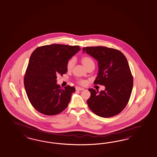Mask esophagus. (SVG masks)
I'll return each instance as SVG.
<instances>
[{"label":"esophagus","instance_id":"1","mask_svg":"<svg viewBox=\"0 0 157 157\" xmlns=\"http://www.w3.org/2000/svg\"><path fill=\"white\" fill-rule=\"evenodd\" d=\"M85 89H83V88H82V87H76V90H80V91H82V90H83Z\"/></svg>","mask_w":157,"mask_h":157}]
</instances>
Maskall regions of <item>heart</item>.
<instances>
[{
  "instance_id": "1",
  "label": "heart",
  "mask_w": 157,
  "mask_h": 157,
  "mask_svg": "<svg viewBox=\"0 0 157 157\" xmlns=\"http://www.w3.org/2000/svg\"><path fill=\"white\" fill-rule=\"evenodd\" d=\"M81 61L83 64L85 65L87 68H89L91 66H94V61L93 60L91 57H90L89 56L83 57L82 58ZM75 59L74 57H72V58H71V59H69L68 61L67 62V68L68 70H71L73 68L74 65L75 64ZM78 83L81 85H84L86 83V82L84 80H80V81H78Z\"/></svg>"
}]
</instances>
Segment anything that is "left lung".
<instances>
[{
    "label": "left lung",
    "instance_id": "1",
    "mask_svg": "<svg viewBox=\"0 0 157 157\" xmlns=\"http://www.w3.org/2000/svg\"><path fill=\"white\" fill-rule=\"evenodd\" d=\"M98 61V74L94 85H104V91L89 89L90 97L87 103L93 113L109 118L119 114L129 102L133 79L124 54L117 49L104 46L82 49Z\"/></svg>",
    "mask_w": 157,
    "mask_h": 157
}]
</instances>
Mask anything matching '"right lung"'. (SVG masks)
Returning a JSON list of instances; mask_svg holds the SVG:
<instances>
[{"label":"right lung","mask_w":157,"mask_h":157,"mask_svg":"<svg viewBox=\"0 0 157 157\" xmlns=\"http://www.w3.org/2000/svg\"><path fill=\"white\" fill-rule=\"evenodd\" d=\"M79 46L53 44L38 47L31 54L24 78L28 98L33 108L46 115L63 111L70 101L74 86L62 89L57 76L66 74L68 60L80 50Z\"/></svg>","instance_id":"1"}]
</instances>
